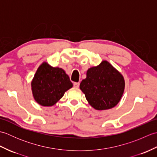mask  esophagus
Returning <instances> with one entry per match:
<instances>
[{
    "instance_id": "34e87169",
    "label": "esophagus",
    "mask_w": 157,
    "mask_h": 157,
    "mask_svg": "<svg viewBox=\"0 0 157 157\" xmlns=\"http://www.w3.org/2000/svg\"><path fill=\"white\" fill-rule=\"evenodd\" d=\"M73 86H74V87H75V88H79V82H74V84H73Z\"/></svg>"
}]
</instances>
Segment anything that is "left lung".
<instances>
[{
  "instance_id": "1",
  "label": "left lung",
  "mask_w": 157,
  "mask_h": 157,
  "mask_svg": "<svg viewBox=\"0 0 157 157\" xmlns=\"http://www.w3.org/2000/svg\"><path fill=\"white\" fill-rule=\"evenodd\" d=\"M93 108L102 111L113 108L121 100L125 89L123 75L106 61L88 69L86 78L79 85Z\"/></svg>"
}]
</instances>
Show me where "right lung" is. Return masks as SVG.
<instances>
[{"label":"right lung","mask_w":157,"mask_h":157,"mask_svg":"<svg viewBox=\"0 0 157 157\" xmlns=\"http://www.w3.org/2000/svg\"><path fill=\"white\" fill-rule=\"evenodd\" d=\"M31 86L35 101L42 106H51L72 88L73 84L63 69L52 67L44 62L36 71Z\"/></svg>","instance_id":"1"}]
</instances>
